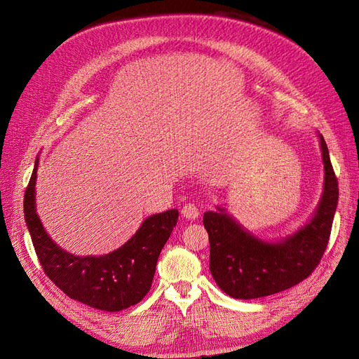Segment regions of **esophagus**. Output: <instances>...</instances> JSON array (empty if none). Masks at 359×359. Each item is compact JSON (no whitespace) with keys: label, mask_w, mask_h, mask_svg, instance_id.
<instances>
[{"label":"esophagus","mask_w":359,"mask_h":359,"mask_svg":"<svg viewBox=\"0 0 359 359\" xmlns=\"http://www.w3.org/2000/svg\"><path fill=\"white\" fill-rule=\"evenodd\" d=\"M182 215L186 217L187 220H196L199 217V208L194 203H186L182 206Z\"/></svg>","instance_id":"34e87169"}]
</instances>
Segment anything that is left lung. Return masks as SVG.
Returning a JSON list of instances; mask_svg holds the SVG:
<instances>
[{
  "instance_id": "1",
  "label": "left lung",
  "mask_w": 359,
  "mask_h": 359,
  "mask_svg": "<svg viewBox=\"0 0 359 359\" xmlns=\"http://www.w3.org/2000/svg\"><path fill=\"white\" fill-rule=\"evenodd\" d=\"M323 160V191L318 208L298 231L266 241L236 222L223 206L203 212L210 236V271L219 287L236 299H255L290 289L307 278L328 245L339 202V182L327 142L318 133Z\"/></svg>"
}]
</instances>
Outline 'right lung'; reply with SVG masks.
I'll use <instances>...</instances> for the list:
<instances>
[{
  "label": "right lung",
  "instance_id": "add662e5",
  "mask_svg": "<svg viewBox=\"0 0 359 359\" xmlns=\"http://www.w3.org/2000/svg\"><path fill=\"white\" fill-rule=\"evenodd\" d=\"M39 157L24 196L25 223L45 274L67 297L104 311L135 306L153 285L161 248L177 226L178 210L149 215L137 232L114 252L76 256L61 248L43 227L36 208Z\"/></svg>",
  "mask_w": 359,
  "mask_h": 359
}]
</instances>
